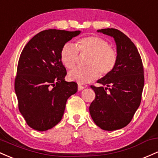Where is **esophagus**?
<instances>
[{
  "mask_svg": "<svg viewBox=\"0 0 158 158\" xmlns=\"http://www.w3.org/2000/svg\"><path fill=\"white\" fill-rule=\"evenodd\" d=\"M85 88V86H82V85H78V90H79V91H82V90H83Z\"/></svg>",
  "mask_w": 158,
  "mask_h": 158,
  "instance_id": "1",
  "label": "esophagus"
}]
</instances>
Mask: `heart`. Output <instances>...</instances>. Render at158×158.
I'll return each instance as SVG.
<instances>
[{
	"mask_svg": "<svg viewBox=\"0 0 158 158\" xmlns=\"http://www.w3.org/2000/svg\"><path fill=\"white\" fill-rule=\"evenodd\" d=\"M79 52L89 54L86 60L88 67H79L69 73L70 80L80 85L94 80L99 76L103 77L110 73L115 67L118 53L110 43L98 36H88L79 39L76 46L71 43L64 45L60 51V60L67 69H72L77 62Z\"/></svg>",
	"mask_w": 158,
	"mask_h": 158,
	"instance_id": "b5f03b06",
	"label": "heart"
}]
</instances>
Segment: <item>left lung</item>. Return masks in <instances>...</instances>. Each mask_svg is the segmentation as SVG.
I'll list each match as a JSON object with an SVG mask.
<instances>
[{"mask_svg": "<svg viewBox=\"0 0 158 158\" xmlns=\"http://www.w3.org/2000/svg\"><path fill=\"white\" fill-rule=\"evenodd\" d=\"M98 31L115 39L118 60L114 70L97 82L100 87L91 85L96 96L89 111L98 127L112 131L126 127L139 106L144 69L137 48L124 33L115 28Z\"/></svg>", "mask_w": 158, "mask_h": 158, "instance_id": "1", "label": "left lung"}]
</instances>
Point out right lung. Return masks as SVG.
<instances>
[{"label":"right lung","mask_w":158,"mask_h":158,"mask_svg":"<svg viewBox=\"0 0 158 158\" xmlns=\"http://www.w3.org/2000/svg\"><path fill=\"white\" fill-rule=\"evenodd\" d=\"M79 34L80 31H43L31 38L21 53L15 91L19 112L34 130L45 131L58 124L67 99L77 91V83L64 80L67 70L60 51Z\"/></svg>","instance_id":"1"}]
</instances>
